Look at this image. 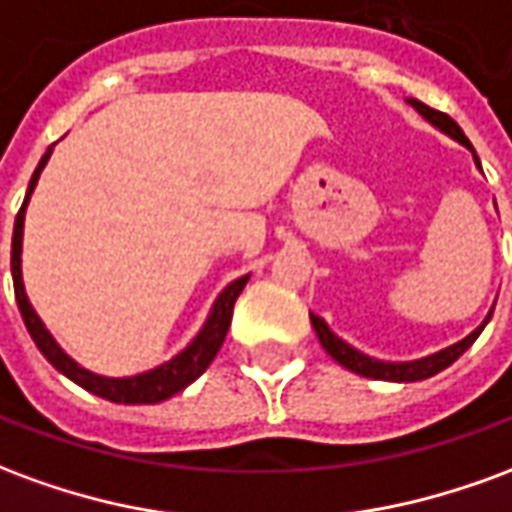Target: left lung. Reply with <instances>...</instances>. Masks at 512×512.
<instances>
[{
	"label": "left lung",
	"instance_id": "obj_1",
	"mask_svg": "<svg viewBox=\"0 0 512 512\" xmlns=\"http://www.w3.org/2000/svg\"><path fill=\"white\" fill-rule=\"evenodd\" d=\"M406 101L414 106V109H417L419 115L428 120L430 126L439 128L441 134H447L450 139H455L458 145L469 147V150L474 153L472 142L466 139V134L461 131V126H458V123H455L450 115L430 109V106H425L422 101H417V98H406ZM474 164L480 167V158L477 156H474ZM491 315H494V310L485 315V321L480 323V326H477L472 334H466V337H463V340H458L455 345H447V348H441V351H436V354L422 356V359H411V362H384V359H373V356L356 351L354 345L345 343L343 337H337V334L329 329V323L323 321L321 315L310 312V321H312V329H315V334H318V340H321V345L326 348V354L332 356L334 362H340L345 370H351V373H356V376L376 378V381L411 384V381H425V378L436 376V373H441V370H447V367H450L452 362H455V359L463 354V351H469V348H472L474 340L483 334L485 323L491 321Z\"/></svg>",
	"mask_w": 512,
	"mask_h": 512
}]
</instances>
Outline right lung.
I'll return each instance as SVG.
<instances>
[{
    "instance_id": "right-lung-1",
    "label": "right lung",
    "mask_w": 512,
    "mask_h": 512,
    "mask_svg": "<svg viewBox=\"0 0 512 512\" xmlns=\"http://www.w3.org/2000/svg\"><path fill=\"white\" fill-rule=\"evenodd\" d=\"M51 150H54V145L43 153L38 169H35V175L29 180L27 197H24V205H21V211H18L16 216V227H13L10 271H13V288H16L18 310H21V318L27 323V332L32 334V340H35V345L40 348V354L46 356L51 365L60 370L62 376H68L73 384H79L82 389H87V392H93V395L98 397H104V400L136 406V403H161V400H167V397L178 395V392H183L191 381H197V378L208 370V365L213 362V356L219 354L224 337H227V329H230V321H233L235 299L241 296V290H244V285L249 282V274L233 279V282L216 296L211 312H208V318L202 323L200 332L194 334V340H191L183 351H178V354L172 356V359H167L164 365L153 367V370H145V373H136V376L123 378L98 376L93 370L82 367L76 359H71V356L62 351L60 343H57V340L51 337L49 329H46V323L40 321L38 312L32 310V304H29L27 299V290H24V277H21L24 216H27L29 197H32L35 186H38L40 172L49 164Z\"/></svg>"
}]
</instances>
